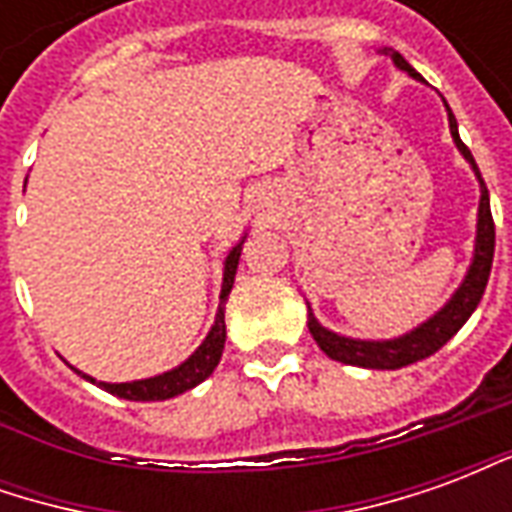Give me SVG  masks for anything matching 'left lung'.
<instances>
[{"instance_id": "1", "label": "left lung", "mask_w": 512, "mask_h": 512, "mask_svg": "<svg viewBox=\"0 0 512 512\" xmlns=\"http://www.w3.org/2000/svg\"><path fill=\"white\" fill-rule=\"evenodd\" d=\"M389 51L392 60L400 71H406L408 76L414 79H422L411 65H408L397 51L384 49V54ZM450 112V131L455 145L461 150L466 161L472 164L477 178H480V216H477V246H474V260L469 266V274L463 279V285L455 290L444 307H441L428 323H422L414 332L403 334L397 340H384V343H370V340H351V337H340V334L323 329L321 323L315 321V315L310 310V318H307V326H310V334L315 337V343L321 345V351L326 356H332L334 362H343V365H356V367H370V370H397V367L414 365L419 359H428L430 354H436L441 345L450 340L452 334H458L463 323L469 321V315L477 310V304L483 299L485 285H488V277H491V263H494V216H491V202H488V189H485L483 175L474 164V156L469 147L463 145L461 136H458V123H455V115Z\"/></svg>"}]
</instances>
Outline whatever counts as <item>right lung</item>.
<instances>
[{
	"instance_id": "right-lung-1",
	"label": "right lung",
	"mask_w": 512,
	"mask_h": 512,
	"mask_svg": "<svg viewBox=\"0 0 512 512\" xmlns=\"http://www.w3.org/2000/svg\"><path fill=\"white\" fill-rule=\"evenodd\" d=\"M244 244V241H241ZM241 244L235 246L233 252L224 260V282H222V296H219V312H216V323L205 337V343L194 351V354L175 370H169L164 376L145 378V381H131V384H101L106 392H112L117 397H126V400H167L180 392H186L191 386H197L200 381L211 376L219 359H222L224 340H227V329H224V304L227 296L233 290L235 282V268H238V257H241ZM90 378V376H84ZM93 381V378H90Z\"/></svg>"
}]
</instances>
